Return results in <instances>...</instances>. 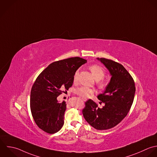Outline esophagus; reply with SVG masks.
I'll list each match as a JSON object with an SVG mask.
<instances>
[{"label":"esophagus","mask_w":157,"mask_h":157,"mask_svg":"<svg viewBox=\"0 0 157 157\" xmlns=\"http://www.w3.org/2000/svg\"><path fill=\"white\" fill-rule=\"evenodd\" d=\"M82 100L84 101H87V99H86V98H82Z\"/></svg>","instance_id":"esophagus-1"}]
</instances>
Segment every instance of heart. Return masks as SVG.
<instances>
[{
  "mask_svg": "<svg viewBox=\"0 0 157 157\" xmlns=\"http://www.w3.org/2000/svg\"><path fill=\"white\" fill-rule=\"evenodd\" d=\"M90 70L92 72L94 77L95 79L98 81V84L100 86L103 85V82L100 81V80L102 79L105 76V70L103 67H101L100 65H92L90 67ZM78 74L79 71L77 70L73 76V81L74 82H76L78 80ZM94 90L89 88L86 86H81L78 88H77L75 90V93L79 95L82 98H88L92 94L94 93Z\"/></svg>",
  "mask_w": 157,
  "mask_h": 157,
  "instance_id": "b5f03b06",
  "label": "heart"
}]
</instances>
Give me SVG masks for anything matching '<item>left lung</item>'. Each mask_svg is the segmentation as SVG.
Segmentation results:
<instances>
[{
	"mask_svg": "<svg viewBox=\"0 0 157 157\" xmlns=\"http://www.w3.org/2000/svg\"><path fill=\"white\" fill-rule=\"evenodd\" d=\"M97 59L111 76L104 92L97 97L105 106L98 108L96 103L89 100L82 114L92 127L104 130L114 127L126 117L133 104L136 89L133 79L122 65L105 58Z\"/></svg>",
	"mask_w": 157,
	"mask_h": 157,
	"instance_id": "obj_1",
	"label": "left lung"
}]
</instances>
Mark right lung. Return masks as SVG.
<instances>
[{
	"label": "right lung",
	"mask_w": 157,
	"mask_h": 157,
	"mask_svg": "<svg viewBox=\"0 0 157 157\" xmlns=\"http://www.w3.org/2000/svg\"><path fill=\"white\" fill-rule=\"evenodd\" d=\"M86 62L78 57L54 62L37 77L31 89L30 110L36 124L44 132L53 134L63 127L67 104L59 102L57 97L72 86L75 72Z\"/></svg>",
	"instance_id": "1"
}]
</instances>
